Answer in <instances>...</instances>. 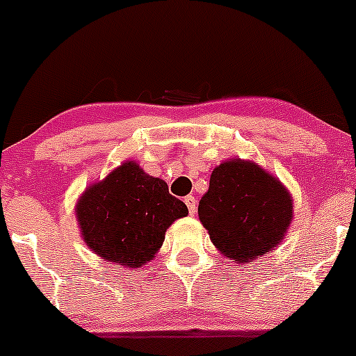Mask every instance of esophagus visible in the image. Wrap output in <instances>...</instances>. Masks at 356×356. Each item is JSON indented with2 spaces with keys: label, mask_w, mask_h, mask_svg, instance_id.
Instances as JSON below:
<instances>
[{
  "label": "esophagus",
  "mask_w": 356,
  "mask_h": 356,
  "mask_svg": "<svg viewBox=\"0 0 356 356\" xmlns=\"http://www.w3.org/2000/svg\"><path fill=\"white\" fill-rule=\"evenodd\" d=\"M185 204H186V207H188V212H190V216H195V212H197V200H195V197H192V195H188V197L185 198Z\"/></svg>",
  "instance_id": "obj_1"
}]
</instances>
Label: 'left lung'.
<instances>
[{"label":"left lung","mask_w":356,"mask_h":356,"mask_svg":"<svg viewBox=\"0 0 356 356\" xmlns=\"http://www.w3.org/2000/svg\"><path fill=\"white\" fill-rule=\"evenodd\" d=\"M292 210V197L280 179L253 161L231 159L210 175L198 217L220 253L250 263L282 243Z\"/></svg>","instance_id":"8db88e82"}]
</instances>
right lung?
I'll list each match as a JSON object with an SVG mask.
<instances>
[{"mask_svg":"<svg viewBox=\"0 0 356 356\" xmlns=\"http://www.w3.org/2000/svg\"><path fill=\"white\" fill-rule=\"evenodd\" d=\"M188 209L166 181L125 161L79 197L76 217L86 246L115 265L140 268L161 248L166 229Z\"/></svg>","mask_w":356,"mask_h":356,"instance_id":"add662e5","label":"right lung"}]
</instances>
